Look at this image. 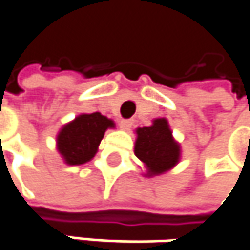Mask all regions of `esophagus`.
Instances as JSON below:
<instances>
[{
    "label": "esophagus",
    "instance_id": "34e87169",
    "mask_svg": "<svg viewBox=\"0 0 250 250\" xmlns=\"http://www.w3.org/2000/svg\"><path fill=\"white\" fill-rule=\"evenodd\" d=\"M133 125V120H122L120 122V128L125 130V131H128Z\"/></svg>",
    "mask_w": 250,
    "mask_h": 250
}]
</instances>
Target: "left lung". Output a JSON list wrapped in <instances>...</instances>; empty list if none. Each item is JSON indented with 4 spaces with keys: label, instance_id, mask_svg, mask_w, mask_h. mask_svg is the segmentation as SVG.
<instances>
[{
    "label": "left lung",
    "instance_id": "left-lung-1",
    "mask_svg": "<svg viewBox=\"0 0 250 250\" xmlns=\"http://www.w3.org/2000/svg\"><path fill=\"white\" fill-rule=\"evenodd\" d=\"M136 136L134 154L144 164L146 177L161 175L180 163L181 147L167 119H154L151 125L136 128Z\"/></svg>",
    "mask_w": 250,
    "mask_h": 250
}]
</instances>
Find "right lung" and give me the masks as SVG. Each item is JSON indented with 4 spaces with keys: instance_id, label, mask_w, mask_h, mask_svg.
I'll return each instance as SVG.
<instances>
[{
    "instance_id": "obj_1",
    "label": "right lung",
    "mask_w": 250,
    "mask_h": 250,
    "mask_svg": "<svg viewBox=\"0 0 250 250\" xmlns=\"http://www.w3.org/2000/svg\"><path fill=\"white\" fill-rule=\"evenodd\" d=\"M111 119L96 113H83L63 125L56 136V148L67 166L90 161L107 128H114Z\"/></svg>"
}]
</instances>
